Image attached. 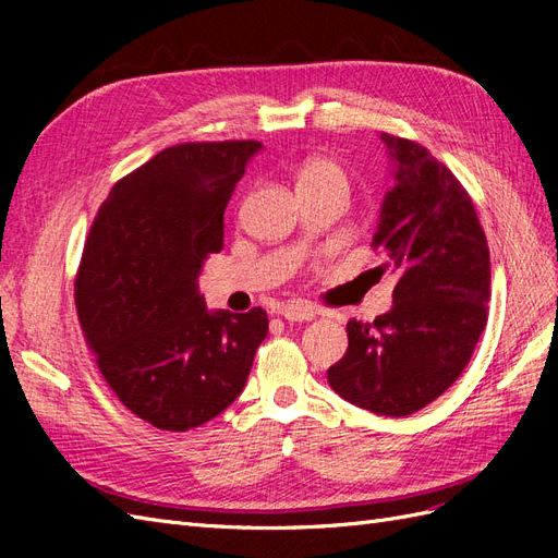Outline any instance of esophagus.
<instances>
[{
    "label": "esophagus",
    "mask_w": 558,
    "mask_h": 558,
    "mask_svg": "<svg viewBox=\"0 0 558 558\" xmlns=\"http://www.w3.org/2000/svg\"><path fill=\"white\" fill-rule=\"evenodd\" d=\"M279 314L286 320H312V318H316V310L312 305H300V302H295V305H283L279 310Z\"/></svg>",
    "instance_id": "esophagus-1"
}]
</instances>
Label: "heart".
<instances>
[{
  "instance_id": "b5f03b06",
  "label": "heart",
  "mask_w": 558,
  "mask_h": 558,
  "mask_svg": "<svg viewBox=\"0 0 558 558\" xmlns=\"http://www.w3.org/2000/svg\"><path fill=\"white\" fill-rule=\"evenodd\" d=\"M305 183H342V185H347V174L342 172L340 165L328 160V158H312L300 167V174H298V185H305Z\"/></svg>"
}]
</instances>
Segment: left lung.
I'll list each match as a JSON object with an SVG mask.
<instances>
[{
	"label": "left lung",
	"instance_id": "obj_1",
	"mask_svg": "<svg viewBox=\"0 0 558 558\" xmlns=\"http://www.w3.org/2000/svg\"><path fill=\"white\" fill-rule=\"evenodd\" d=\"M393 160L373 248L398 275L393 307L373 324L351 318L349 347L328 384L356 408L408 416L461 377L486 326L492 263L470 195L416 142L381 132Z\"/></svg>",
	"mask_w": 558,
	"mask_h": 558
}]
</instances>
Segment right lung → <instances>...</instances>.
<instances>
[{
    "instance_id": "obj_1",
    "label": "right lung",
    "mask_w": 558,
    "mask_h": 558,
    "mask_svg": "<svg viewBox=\"0 0 558 558\" xmlns=\"http://www.w3.org/2000/svg\"><path fill=\"white\" fill-rule=\"evenodd\" d=\"M260 142H189L118 181L90 226L74 283L99 373L160 430H191L242 393L267 314L209 312L202 263L223 248V211Z\"/></svg>"
}]
</instances>
